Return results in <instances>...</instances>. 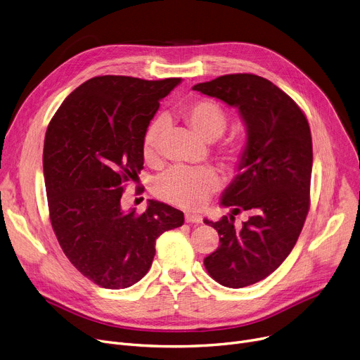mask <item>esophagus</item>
Returning <instances> with one entry per match:
<instances>
[{
    "label": "esophagus",
    "mask_w": 360,
    "mask_h": 360,
    "mask_svg": "<svg viewBox=\"0 0 360 360\" xmlns=\"http://www.w3.org/2000/svg\"><path fill=\"white\" fill-rule=\"evenodd\" d=\"M185 221L186 223H201L202 221V217L200 214H194V213H186L185 214Z\"/></svg>",
    "instance_id": "34e87169"
}]
</instances>
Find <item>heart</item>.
<instances>
[{"mask_svg":"<svg viewBox=\"0 0 360 360\" xmlns=\"http://www.w3.org/2000/svg\"><path fill=\"white\" fill-rule=\"evenodd\" d=\"M181 115L198 137L212 141L219 139L226 127L228 115L221 106L210 99H195L181 109ZM166 121L156 118L151 122L143 137V155L146 159H153L158 153L160 140L165 134ZM224 159L232 165L239 162V148L236 146H224L221 148ZM221 185L219 174L212 167H185L176 166L166 170L153 182L155 194L185 209H198L205 200L216 193Z\"/></svg>","mask_w":360,"mask_h":360,"instance_id":"obj_1","label":"heart"}]
</instances>
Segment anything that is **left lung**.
I'll list each match as a JSON object with an SVG mask.
<instances>
[{
  "label": "left lung",
  "instance_id": "left-lung-1",
  "mask_svg": "<svg viewBox=\"0 0 360 360\" xmlns=\"http://www.w3.org/2000/svg\"><path fill=\"white\" fill-rule=\"evenodd\" d=\"M193 90L238 108L247 127L239 172L220 201L232 213L219 221L204 219L220 236L204 266L221 286H251L280 267L304 228L312 172L309 124L290 96L255 74L220 75ZM240 211L250 217L238 229L234 216Z\"/></svg>",
  "mask_w": 360,
  "mask_h": 360
}]
</instances>
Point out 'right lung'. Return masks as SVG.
<instances>
[{
    "mask_svg": "<svg viewBox=\"0 0 360 360\" xmlns=\"http://www.w3.org/2000/svg\"><path fill=\"white\" fill-rule=\"evenodd\" d=\"M179 83L99 75L70 93L48 125L44 178L52 229L72 266L101 288L141 280L156 239L184 224V213L160 201L148 200L141 214L121 205L125 182L143 169L144 132Z\"/></svg>",
    "mask_w": 360,
    "mask_h": 360,
    "instance_id": "add662e5",
    "label": "right lung"
}]
</instances>
